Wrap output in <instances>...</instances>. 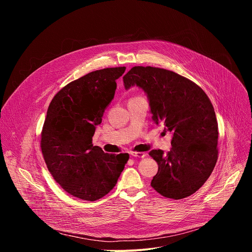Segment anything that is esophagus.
Instances as JSON below:
<instances>
[{
	"label": "esophagus",
	"mask_w": 252,
	"mask_h": 252,
	"mask_svg": "<svg viewBox=\"0 0 252 252\" xmlns=\"http://www.w3.org/2000/svg\"><path fill=\"white\" fill-rule=\"evenodd\" d=\"M129 155L133 158H146V156H147V154H145V153H133V152H130Z\"/></svg>",
	"instance_id": "obj_1"
}]
</instances>
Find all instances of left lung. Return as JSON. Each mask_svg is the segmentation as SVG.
<instances>
[{
	"instance_id": "8db88e82",
	"label": "left lung",
	"mask_w": 252,
	"mask_h": 252,
	"mask_svg": "<svg viewBox=\"0 0 252 252\" xmlns=\"http://www.w3.org/2000/svg\"><path fill=\"white\" fill-rule=\"evenodd\" d=\"M123 79L126 90L136 86L146 93L153 121L172 134L170 152L149 153L158 164L152 187L167 198L191 195L218 160L219 126L208 96L191 81L164 68L133 66Z\"/></svg>"
}]
</instances>
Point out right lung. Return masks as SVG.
Segmentation results:
<instances>
[{"label": "right lung", "instance_id": "add662e5", "mask_svg": "<svg viewBox=\"0 0 252 252\" xmlns=\"http://www.w3.org/2000/svg\"><path fill=\"white\" fill-rule=\"evenodd\" d=\"M125 70L126 66L92 71L63 88L49 105L41 140L45 161L55 181L83 200L109 193L128 159L127 154H106L92 143Z\"/></svg>", "mask_w": 252, "mask_h": 252}]
</instances>
